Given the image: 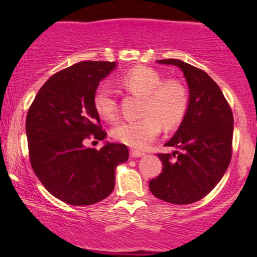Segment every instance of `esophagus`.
I'll return each instance as SVG.
<instances>
[{
    "label": "esophagus",
    "mask_w": 257,
    "mask_h": 257,
    "mask_svg": "<svg viewBox=\"0 0 257 257\" xmlns=\"http://www.w3.org/2000/svg\"><path fill=\"white\" fill-rule=\"evenodd\" d=\"M131 156L134 158H138V157H143V156H145V153L141 152V151H138V150H132Z\"/></svg>",
    "instance_id": "34e87169"
}]
</instances>
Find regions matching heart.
Returning <instances> with one entry per match:
<instances>
[{
  "label": "heart",
  "mask_w": 257,
  "mask_h": 257,
  "mask_svg": "<svg viewBox=\"0 0 257 257\" xmlns=\"http://www.w3.org/2000/svg\"><path fill=\"white\" fill-rule=\"evenodd\" d=\"M119 83L145 99L141 111L143 118L125 120L114 126L112 134L119 143L133 149H145L158 137L162 124L172 129L184 119L188 107V94L178 79L163 81L157 70L137 66L123 73ZM93 104L102 119L111 122L117 118L118 105L110 87L100 85L96 88Z\"/></svg>",
  "instance_id": "heart-1"
}]
</instances>
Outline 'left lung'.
<instances>
[{
  "label": "left lung",
  "instance_id": "obj_1",
  "mask_svg": "<svg viewBox=\"0 0 257 257\" xmlns=\"http://www.w3.org/2000/svg\"><path fill=\"white\" fill-rule=\"evenodd\" d=\"M157 61L182 70L190 101L181 125L166 144L180 151L158 153L163 169L149 186L153 196L164 202L190 204L210 192L229 166L233 113L220 87L205 71L178 59Z\"/></svg>",
  "mask_w": 257,
  "mask_h": 257
}]
</instances>
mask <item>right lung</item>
Here are the masks:
<instances>
[{"label": "right lung", "mask_w": 257, "mask_h": 257, "mask_svg": "<svg viewBox=\"0 0 257 257\" xmlns=\"http://www.w3.org/2000/svg\"><path fill=\"white\" fill-rule=\"evenodd\" d=\"M114 61H82L52 76L38 90L26 116L29 158L35 174L55 198L91 205L110 196L116 167L129 157L123 144L85 147L104 140L93 96Z\"/></svg>", "instance_id": "right-lung-1"}]
</instances>
